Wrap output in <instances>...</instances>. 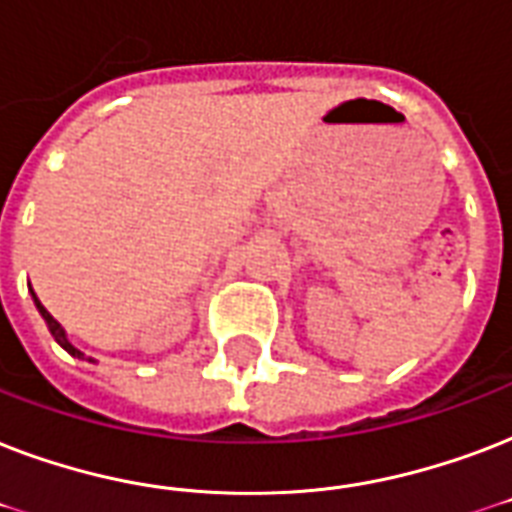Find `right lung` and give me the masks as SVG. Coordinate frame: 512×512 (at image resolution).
<instances>
[{
  "instance_id": "add662e5",
  "label": "right lung",
  "mask_w": 512,
  "mask_h": 512,
  "mask_svg": "<svg viewBox=\"0 0 512 512\" xmlns=\"http://www.w3.org/2000/svg\"><path fill=\"white\" fill-rule=\"evenodd\" d=\"M31 295H34V292H31ZM34 303H36V308H39V313H42V319L47 321V327H50V332H52V337H55V342H58L60 348L63 350H68V353H71V356H76V358H84V353L79 348H74V345H71V342H68V337H66V332H63V327H60L58 321L52 319L50 316V311H47V308H44L42 303H39V297L34 295ZM92 361V358H90Z\"/></svg>"
}]
</instances>
